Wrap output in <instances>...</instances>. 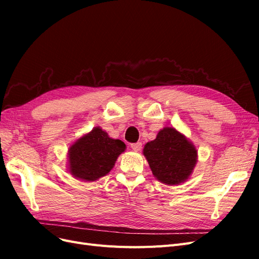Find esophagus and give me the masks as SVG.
Returning a JSON list of instances; mask_svg holds the SVG:
<instances>
[{
    "label": "esophagus",
    "instance_id": "34e87169",
    "mask_svg": "<svg viewBox=\"0 0 259 259\" xmlns=\"http://www.w3.org/2000/svg\"><path fill=\"white\" fill-rule=\"evenodd\" d=\"M142 147H143L142 143H135V144H132L131 145V148L134 151H140V149H142Z\"/></svg>",
    "mask_w": 259,
    "mask_h": 259
}]
</instances>
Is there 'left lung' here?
I'll use <instances>...</instances> for the list:
<instances>
[{
	"instance_id": "1",
	"label": "left lung",
	"mask_w": 259,
	"mask_h": 259,
	"mask_svg": "<svg viewBox=\"0 0 259 259\" xmlns=\"http://www.w3.org/2000/svg\"><path fill=\"white\" fill-rule=\"evenodd\" d=\"M144 155L153 176L168 186L186 182L198 161L194 145L174 127L161 130L154 140L145 145Z\"/></svg>"
}]
</instances>
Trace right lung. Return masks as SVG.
Segmentation results:
<instances>
[{"label": "right lung", "instance_id": "obj_1", "mask_svg": "<svg viewBox=\"0 0 259 259\" xmlns=\"http://www.w3.org/2000/svg\"><path fill=\"white\" fill-rule=\"evenodd\" d=\"M125 144L110 138L100 127H94L89 134L80 137L68 150V170L83 182H95L106 176L122 152Z\"/></svg>", "mask_w": 259, "mask_h": 259}]
</instances>
